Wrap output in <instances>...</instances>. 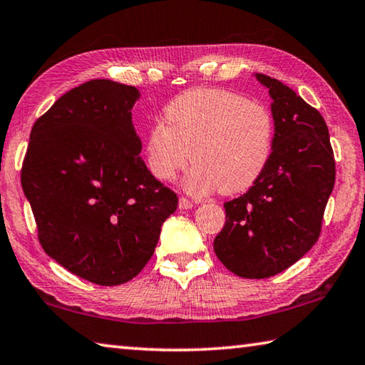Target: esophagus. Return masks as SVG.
Masks as SVG:
<instances>
[{
    "mask_svg": "<svg viewBox=\"0 0 365 365\" xmlns=\"http://www.w3.org/2000/svg\"><path fill=\"white\" fill-rule=\"evenodd\" d=\"M191 207H195V205L190 200H187V197H180V200H178V209H191Z\"/></svg>",
    "mask_w": 365,
    "mask_h": 365,
    "instance_id": "esophagus-1",
    "label": "esophagus"
}]
</instances>
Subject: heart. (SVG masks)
I'll return each instance as SVG.
<instances>
[{"label":"heart","mask_w":365,"mask_h":365,"mask_svg":"<svg viewBox=\"0 0 365 365\" xmlns=\"http://www.w3.org/2000/svg\"><path fill=\"white\" fill-rule=\"evenodd\" d=\"M164 117L145 138L146 165L158 180H174L191 158L183 180L190 195H237L267 169L275 120L264 104L227 90L193 88L175 96Z\"/></svg>","instance_id":"b5f03b06"}]
</instances>
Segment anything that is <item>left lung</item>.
<instances>
[{
  "label": "left lung",
  "mask_w": 365,
  "mask_h": 365,
  "mask_svg": "<svg viewBox=\"0 0 365 365\" xmlns=\"http://www.w3.org/2000/svg\"><path fill=\"white\" fill-rule=\"evenodd\" d=\"M255 77L272 100L274 153L264 175L224 205L227 220L214 251L235 275L267 279L316 245L335 185V158L319 110L280 80L264 73Z\"/></svg>",
  "instance_id": "obj_1"
}]
</instances>
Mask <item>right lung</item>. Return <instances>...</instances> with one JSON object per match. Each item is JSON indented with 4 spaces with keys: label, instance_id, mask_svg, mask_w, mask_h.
I'll return each mask as SVG.
<instances>
[{
    "label": "right lung",
    "instance_id": "1",
    "mask_svg": "<svg viewBox=\"0 0 365 365\" xmlns=\"http://www.w3.org/2000/svg\"><path fill=\"white\" fill-rule=\"evenodd\" d=\"M138 100L135 86L106 78L72 88L35 122L22 165L43 250L103 287L140 274L178 202L140 158Z\"/></svg>",
    "mask_w": 365,
    "mask_h": 365
}]
</instances>
